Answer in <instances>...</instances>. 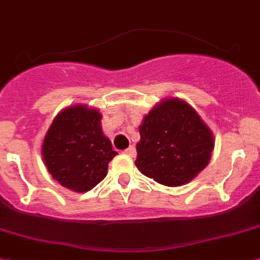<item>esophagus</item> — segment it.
<instances>
[{
    "label": "esophagus",
    "instance_id": "1",
    "mask_svg": "<svg viewBox=\"0 0 260 260\" xmlns=\"http://www.w3.org/2000/svg\"><path fill=\"white\" fill-rule=\"evenodd\" d=\"M124 153L126 154V156H129V157H135L136 156V148L134 147V145H131L128 149L124 150Z\"/></svg>",
    "mask_w": 260,
    "mask_h": 260
}]
</instances>
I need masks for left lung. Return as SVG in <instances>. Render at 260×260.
I'll return each instance as SVG.
<instances>
[{"label":"left lung","instance_id":"obj_1","mask_svg":"<svg viewBox=\"0 0 260 260\" xmlns=\"http://www.w3.org/2000/svg\"><path fill=\"white\" fill-rule=\"evenodd\" d=\"M137 169L165 186H181L204 171L214 137L193 107L181 99L154 106L139 126Z\"/></svg>","mask_w":260,"mask_h":260}]
</instances>
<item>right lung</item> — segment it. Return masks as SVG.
<instances>
[{
  "mask_svg": "<svg viewBox=\"0 0 260 260\" xmlns=\"http://www.w3.org/2000/svg\"><path fill=\"white\" fill-rule=\"evenodd\" d=\"M102 131V115L76 104L52 120L42 145V157L52 178L76 193H84L103 181L108 162L116 156Z\"/></svg>",
  "mask_w": 260,
  "mask_h": 260,
  "instance_id": "add662e5",
  "label": "right lung"
}]
</instances>
